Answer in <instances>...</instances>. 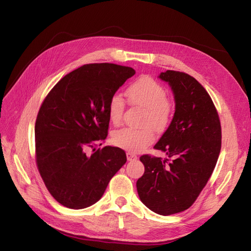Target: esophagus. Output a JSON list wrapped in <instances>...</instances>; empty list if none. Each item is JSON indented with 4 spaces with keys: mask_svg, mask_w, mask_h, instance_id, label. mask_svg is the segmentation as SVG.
<instances>
[{
    "mask_svg": "<svg viewBox=\"0 0 251 251\" xmlns=\"http://www.w3.org/2000/svg\"><path fill=\"white\" fill-rule=\"evenodd\" d=\"M126 158L128 161H132V160H136V159H137V156H136L134 153H132V151H127Z\"/></svg>",
    "mask_w": 251,
    "mask_h": 251,
    "instance_id": "1",
    "label": "esophagus"
}]
</instances>
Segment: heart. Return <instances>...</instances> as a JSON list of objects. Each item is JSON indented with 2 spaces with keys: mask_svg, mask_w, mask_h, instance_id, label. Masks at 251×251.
<instances>
[{
  "mask_svg": "<svg viewBox=\"0 0 251 251\" xmlns=\"http://www.w3.org/2000/svg\"><path fill=\"white\" fill-rule=\"evenodd\" d=\"M128 101L133 105L144 109L140 130L124 127L114 132L112 141L116 147L130 151H141L155 140L152 128L163 132L173 114V105L166 98V90L150 76H140L126 89ZM125 100L119 94H113L108 102V115L113 124H119L125 111ZM152 128L151 129L150 127Z\"/></svg>",
  "mask_w": 251,
  "mask_h": 251,
  "instance_id": "heart-1",
  "label": "heart"
}]
</instances>
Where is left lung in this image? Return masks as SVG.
<instances>
[{
    "label": "left lung",
    "mask_w": 251,
    "mask_h": 251,
    "mask_svg": "<svg viewBox=\"0 0 251 251\" xmlns=\"http://www.w3.org/2000/svg\"><path fill=\"white\" fill-rule=\"evenodd\" d=\"M176 110L168 130L155 144L170 159L142 155L144 174L136 186L141 202L170 216L189 208L206 185L221 151V123L207 91L191 75L168 70Z\"/></svg>",
    "instance_id": "8db88e82"
}]
</instances>
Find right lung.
Wrapping results in <instances>:
<instances>
[{"instance_id": "obj_1", "label": "right lung", "mask_w": 251, "mask_h": 251, "mask_svg": "<svg viewBox=\"0 0 251 251\" xmlns=\"http://www.w3.org/2000/svg\"><path fill=\"white\" fill-rule=\"evenodd\" d=\"M135 73L115 64L83 65L44 100L35 121V160L49 193L64 206L96 203L126 162L124 150L97 147L108 136L110 97Z\"/></svg>"}]
</instances>
